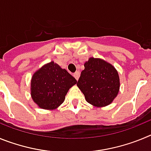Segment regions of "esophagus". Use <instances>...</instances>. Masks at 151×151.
Listing matches in <instances>:
<instances>
[{
  "mask_svg": "<svg viewBox=\"0 0 151 151\" xmlns=\"http://www.w3.org/2000/svg\"><path fill=\"white\" fill-rule=\"evenodd\" d=\"M73 76H74L75 78H76V79L78 80V78H79V76H80V73L78 71L76 72V73H75L74 74H73Z\"/></svg>",
  "mask_w": 151,
  "mask_h": 151,
  "instance_id": "34e87169",
  "label": "esophagus"
}]
</instances>
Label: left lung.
Returning <instances> with one entry per match:
<instances>
[{
	"label": "left lung",
	"instance_id": "left-lung-1",
	"mask_svg": "<svg viewBox=\"0 0 151 151\" xmlns=\"http://www.w3.org/2000/svg\"><path fill=\"white\" fill-rule=\"evenodd\" d=\"M84 66L77 86L86 101L96 107L110 105L120 87L118 71L110 63L94 57H90Z\"/></svg>",
	"mask_w": 151,
	"mask_h": 151
}]
</instances>
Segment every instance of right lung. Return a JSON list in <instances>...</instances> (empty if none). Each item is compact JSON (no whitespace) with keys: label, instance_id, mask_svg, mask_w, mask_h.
Instances as JSON below:
<instances>
[{"label":"right lung","instance_id":"right-lung-1","mask_svg":"<svg viewBox=\"0 0 151 151\" xmlns=\"http://www.w3.org/2000/svg\"><path fill=\"white\" fill-rule=\"evenodd\" d=\"M76 83V79L66 69L51 61L33 74L31 97L38 107L55 110L63 103L69 88Z\"/></svg>","mask_w":151,"mask_h":151}]
</instances>
